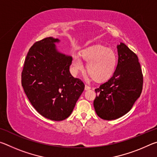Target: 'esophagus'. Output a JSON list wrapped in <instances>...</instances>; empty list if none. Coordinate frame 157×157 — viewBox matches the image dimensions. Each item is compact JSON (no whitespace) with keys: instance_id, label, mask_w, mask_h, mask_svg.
I'll return each mask as SVG.
<instances>
[{"instance_id":"obj_1","label":"esophagus","mask_w":157,"mask_h":157,"mask_svg":"<svg viewBox=\"0 0 157 157\" xmlns=\"http://www.w3.org/2000/svg\"><path fill=\"white\" fill-rule=\"evenodd\" d=\"M84 89L86 91V90L91 89V87H90L89 86H88V85H85V88H84Z\"/></svg>"}]
</instances>
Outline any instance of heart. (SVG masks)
I'll return each mask as SVG.
<instances>
[{"label":"heart","instance_id":"1","mask_svg":"<svg viewBox=\"0 0 157 157\" xmlns=\"http://www.w3.org/2000/svg\"><path fill=\"white\" fill-rule=\"evenodd\" d=\"M82 59L87 63L86 71L96 82H104L111 78L115 72L118 58L116 52L107 48L95 46L73 55L72 64L75 73L84 70Z\"/></svg>","mask_w":157,"mask_h":157}]
</instances>
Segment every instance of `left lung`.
Masks as SVG:
<instances>
[{
  "instance_id": "8db88e82",
  "label": "left lung",
  "mask_w": 157,
  "mask_h": 157,
  "mask_svg": "<svg viewBox=\"0 0 157 157\" xmlns=\"http://www.w3.org/2000/svg\"><path fill=\"white\" fill-rule=\"evenodd\" d=\"M118 64L113 76L95 90L94 106L97 115L115 120L131 110L143 89V74L137 55L125 44L117 46Z\"/></svg>"
}]
</instances>
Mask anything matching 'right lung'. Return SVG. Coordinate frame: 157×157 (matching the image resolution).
Here are the masks:
<instances>
[{"label":"right lung","mask_w":157,"mask_h":157,"mask_svg":"<svg viewBox=\"0 0 157 157\" xmlns=\"http://www.w3.org/2000/svg\"><path fill=\"white\" fill-rule=\"evenodd\" d=\"M58 39L47 37L34 43L28 52L21 83L32 105L45 118L65 120L84 89L81 79L71 75L72 57L60 52Z\"/></svg>","instance_id":"right-lung-1"}]
</instances>
